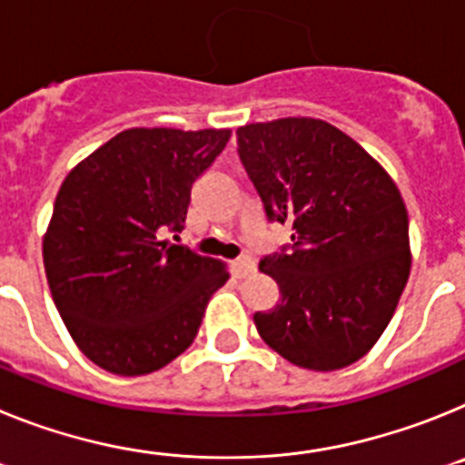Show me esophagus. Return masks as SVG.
Instances as JSON below:
<instances>
[{
    "label": "esophagus",
    "mask_w": 465,
    "mask_h": 465,
    "mask_svg": "<svg viewBox=\"0 0 465 465\" xmlns=\"http://www.w3.org/2000/svg\"><path fill=\"white\" fill-rule=\"evenodd\" d=\"M232 270H235V274L240 279H244V277H249V274H253L256 272V262L252 261V258H237L235 262H232Z\"/></svg>",
    "instance_id": "1"
}]
</instances>
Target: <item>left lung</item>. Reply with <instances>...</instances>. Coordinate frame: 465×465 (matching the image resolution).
Instances as JSON below:
<instances>
[{
  "mask_svg": "<svg viewBox=\"0 0 465 465\" xmlns=\"http://www.w3.org/2000/svg\"><path fill=\"white\" fill-rule=\"evenodd\" d=\"M237 153L291 246L261 261L282 302L256 312L265 344L307 371L356 363L391 322L408 283L410 225L401 191L363 146L319 118L237 130Z\"/></svg>",
  "mask_w": 465,
  "mask_h": 465,
  "instance_id": "1",
  "label": "left lung"
}]
</instances>
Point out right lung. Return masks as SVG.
<instances>
[{
	"mask_svg": "<svg viewBox=\"0 0 465 465\" xmlns=\"http://www.w3.org/2000/svg\"><path fill=\"white\" fill-rule=\"evenodd\" d=\"M230 130L133 127L63 182L44 235V268L76 347L104 371L165 368L195 340L225 262L160 240L182 232L195 179Z\"/></svg>",
	"mask_w": 465,
	"mask_h": 465,
	"instance_id": "add662e5",
	"label": "right lung"
}]
</instances>
